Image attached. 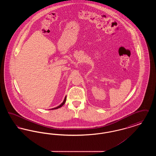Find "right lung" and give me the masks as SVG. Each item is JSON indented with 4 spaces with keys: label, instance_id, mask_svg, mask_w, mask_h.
<instances>
[{
    "label": "right lung",
    "instance_id": "right-lung-1",
    "mask_svg": "<svg viewBox=\"0 0 156 156\" xmlns=\"http://www.w3.org/2000/svg\"><path fill=\"white\" fill-rule=\"evenodd\" d=\"M66 98H66V97H65V99H64V101L62 102V103L60 105H59L58 106H57V107H56V108H52V109H52V110H53V109H58V108H61V106H62L64 105V104L66 103Z\"/></svg>",
    "mask_w": 156,
    "mask_h": 156
}]
</instances>
